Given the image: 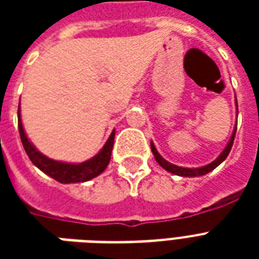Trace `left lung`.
<instances>
[{"mask_svg": "<svg viewBox=\"0 0 259 259\" xmlns=\"http://www.w3.org/2000/svg\"><path fill=\"white\" fill-rule=\"evenodd\" d=\"M238 106V105H237ZM235 132H237V126H235V130H234L233 136H231V138H230L229 144H227V146L225 148V150L222 152L221 156L215 160V161H212L211 164H208V165L205 166H201V168H181V166H177V165H173V164H170V162H168L166 160H164V158L158 154V152L156 150V148H154L153 142L150 144V148H152V152H153L154 154V158H156V161L160 164V165L164 168L165 170H168V172L173 173V175H177V176H185V177H195V176H203V175H205V173L211 172V170H213L215 168H217L221 162H223L227 158V156H229L230 150H231V148H233V144H234V138H235Z\"/></svg>", "mask_w": 259, "mask_h": 259, "instance_id": "obj_1", "label": "left lung"}]
</instances>
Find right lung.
I'll use <instances>...</instances> for the list:
<instances>
[{
  "label": "right lung",
  "instance_id": "obj_1",
  "mask_svg": "<svg viewBox=\"0 0 259 259\" xmlns=\"http://www.w3.org/2000/svg\"><path fill=\"white\" fill-rule=\"evenodd\" d=\"M18 132H20L22 146H24L28 157L30 158V161L46 175L51 176L59 183H63V184L83 183V181L91 180L94 177H97L98 175H101L106 169V166L109 165L114 145V136H115L113 130V133L110 134L109 140L106 141L101 152L97 156H94L93 158H90L82 164H68V162L55 161V160L46 157L30 144L29 140L26 138L24 127H22L21 117H20V106H18Z\"/></svg>",
  "mask_w": 259,
  "mask_h": 259
}]
</instances>
